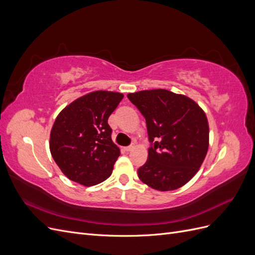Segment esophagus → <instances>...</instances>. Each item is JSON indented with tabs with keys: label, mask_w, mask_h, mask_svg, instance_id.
Segmentation results:
<instances>
[{
	"label": "esophagus",
	"mask_w": 255,
	"mask_h": 255,
	"mask_svg": "<svg viewBox=\"0 0 255 255\" xmlns=\"http://www.w3.org/2000/svg\"><path fill=\"white\" fill-rule=\"evenodd\" d=\"M133 149H134V144H130V145H128V146H126V148H125V150H126L127 152L132 151Z\"/></svg>",
	"instance_id": "obj_1"
}]
</instances>
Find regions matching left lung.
I'll return each instance as SVG.
<instances>
[{"label": "left lung", "mask_w": 255, "mask_h": 255, "mask_svg": "<svg viewBox=\"0 0 255 255\" xmlns=\"http://www.w3.org/2000/svg\"><path fill=\"white\" fill-rule=\"evenodd\" d=\"M128 98L145 119L148 159L138 176L151 188L184 186L201 167L208 149L206 115L194 100L166 89L142 90Z\"/></svg>", "instance_id": "left-lung-1"}]
</instances>
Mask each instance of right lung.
Masks as SVG:
<instances>
[{
	"label": "right lung",
	"mask_w": 255,
	"mask_h": 255,
	"mask_svg": "<svg viewBox=\"0 0 255 255\" xmlns=\"http://www.w3.org/2000/svg\"><path fill=\"white\" fill-rule=\"evenodd\" d=\"M123 95L98 90L66 106L54 122L50 151L69 180L92 186L109 179L120 150L107 123Z\"/></svg>",
	"instance_id": "obj_1"
}]
</instances>
